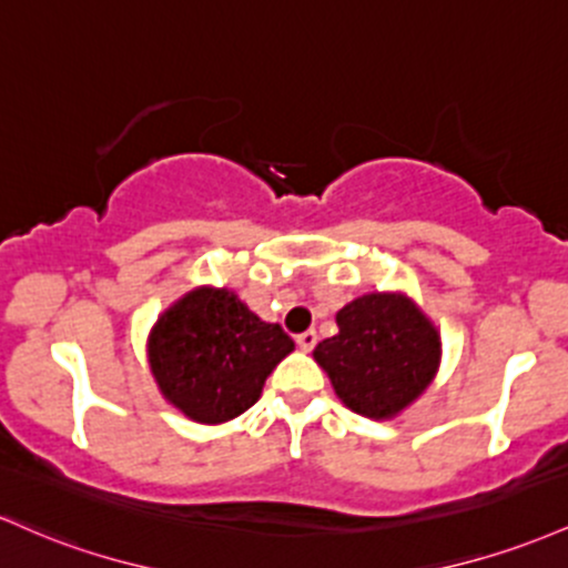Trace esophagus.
<instances>
[{
	"instance_id": "obj_1",
	"label": "esophagus",
	"mask_w": 568,
	"mask_h": 568,
	"mask_svg": "<svg viewBox=\"0 0 568 568\" xmlns=\"http://www.w3.org/2000/svg\"><path fill=\"white\" fill-rule=\"evenodd\" d=\"M315 342H317V334L315 332H304V334H298L296 336V345L302 347L304 353H310L315 347Z\"/></svg>"
}]
</instances>
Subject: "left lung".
Masks as SVG:
<instances>
[{
	"instance_id": "1",
	"label": "left lung",
	"mask_w": 568,
	"mask_h": 568,
	"mask_svg": "<svg viewBox=\"0 0 568 568\" xmlns=\"http://www.w3.org/2000/svg\"><path fill=\"white\" fill-rule=\"evenodd\" d=\"M336 332L313 358L355 415L390 420L432 388L442 364L434 321L402 291H372L336 313Z\"/></svg>"
}]
</instances>
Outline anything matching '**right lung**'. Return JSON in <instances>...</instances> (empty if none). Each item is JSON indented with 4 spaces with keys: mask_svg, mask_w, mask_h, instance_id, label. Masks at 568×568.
<instances>
[{
    "mask_svg": "<svg viewBox=\"0 0 568 568\" xmlns=\"http://www.w3.org/2000/svg\"><path fill=\"white\" fill-rule=\"evenodd\" d=\"M234 291L196 285L174 298L148 334V366L166 404L189 420L217 426L261 398L266 377L294 351Z\"/></svg>",
    "mask_w": 568,
    "mask_h": 568,
    "instance_id": "right-lung-1",
    "label": "right lung"
}]
</instances>
